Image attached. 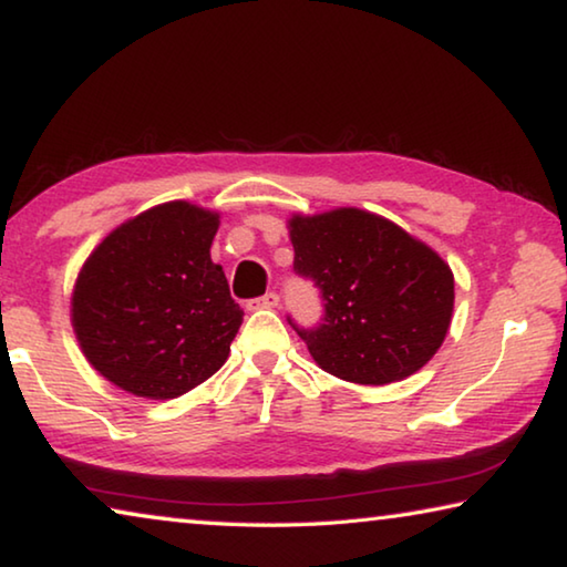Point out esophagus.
Here are the masks:
<instances>
[{"label": "esophagus", "mask_w": 567, "mask_h": 567, "mask_svg": "<svg viewBox=\"0 0 567 567\" xmlns=\"http://www.w3.org/2000/svg\"><path fill=\"white\" fill-rule=\"evenodd\" d=\"M280 305V295L267 292L262 297H255V300L247 302V310H272V307Z\"/></svg>", "instance_id": "obj_1"}]
</instances>
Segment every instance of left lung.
I'll use <instances>...</instances> for the list:
<instances>
[{
	"mask_svg": "<svg viewBox=\"0 0 567 567\" xmlns=\"http://www.w3.org/2000/svg\"><path fill=\"white\" fill-rule=\"evenodd\" d=\"M295 272L322 297L318 328H297L312 360L358 385L417 372L443 344L455 280L435 249L358 207L290 219Z\"/></svg>",
	"mask_w": 567,
	"mask_h": 567,
	"instance_id": "obj_1",
	"label": "left lung"
}]
</instances>
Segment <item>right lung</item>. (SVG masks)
<instances>
[{
    "label": "right lung",
    "instance_id": "obj_1",
    "mask_svg": "<svg viewBox=\"0 0 567 567\" xmlns=\"http://www.w3.org/2000/svg\"><path fill=\"white\" fill-rule=\"evenodd\" d=\"M217 227V213L165 203L112 229L87 257L72 324L102 378L172 400L223 368L245 312L209 257Z\"/></svg>",
    "mask_w": 567,
    "mask_h": 567
}]
</instances>
